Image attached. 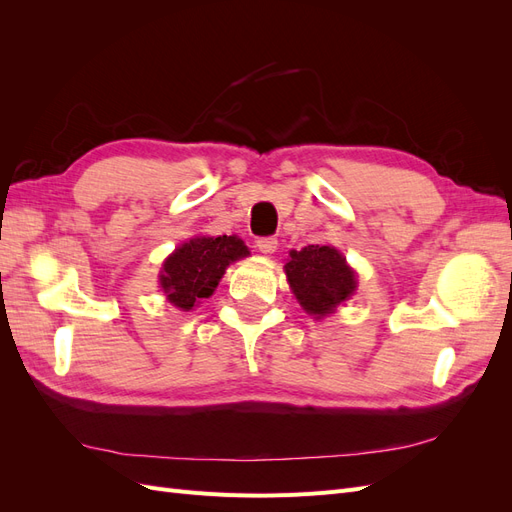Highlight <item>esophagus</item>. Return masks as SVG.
<instances>
[{
    "label": "esophagus",
    "mask_w": 512,
    "mask_h": 512,
    "mask_svg": "<svg viewBox=\"0 0 512 512\" xmlns=\"http://www.w3.org/2000/svg\"><path fill=\"white\" fill-rule=\"evenodd\" d=\"M256 247L262 254H273L277 250V239L275 237H260L256 241Z\"/></svg>",
    "instance_id": "1"
}]
</instances>
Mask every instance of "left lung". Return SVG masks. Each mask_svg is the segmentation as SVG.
Here are the masks:
<instances>
[{
    "label": "left lung",
    "instance_id": "8db88e82",
    "mask_svg": "<svg viewBox=\"0 0 512 512\" xmlns=\"http://www.w3.org/2000/svg\"><path fill=\"white\" fill-rule=\"evenodd\" d=\"M284 269L294 297L307 314L318 318L331 314L356 288L354 271L346 265V258L329 245H307L301 252L292 250Z\"/></svg>",
    "mask_w": 512,
    "mask_h": 512
}]
</instances>
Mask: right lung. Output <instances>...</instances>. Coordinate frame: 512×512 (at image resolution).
<instances>
[{
  "label": "right lung",
  "instance_id": "1",
  "mask_svg": "<svg viewBox=\"0 0 512 512\" xmlns=\"http://www.w3.org/2000/svg\"><path fill=\"white\" fill-rule=\"evenodd\" d=\"M247 254L250 252L237 237L190 239L164 262L160 286L170 303L188 312L200 299L211 297L230 262Z\"/></svg>",
  "mask_w": 512,
  "mask_h": 512
}]
</instances>
